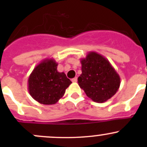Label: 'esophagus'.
Returning <instances> with one entry per match:
<instances>
[{
	"mask_svg": "<svg viewBox=\"0 0 147 147\" xmlns=\"http://www.w3.org/2000/svg\"><path fill=\"white\" fill-rule=\"evenodd\" d=\"M77 81H78V78H75L73 79H72V82H77Z\"/></svg>",
	"mask_w": 147,
	"mask_h": 147,
	"instance_id": "34e87169",
	"label": "esophagus"
}]
</instances>
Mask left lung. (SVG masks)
<instances>
[{"instance_id": "left-lung-1", "label": "left lung", "mask_w": 147, "mask_h": 147, "mask_svg": "<svg viewBox=\"0 0 147 147\" xmlns=\"http://www.w3.org/2000/svg\"><path fill=\"white\" fill-rule=\"evenodd\" d=\"M82 74L78 84L92 101L102 103L113 97L120 86V78L109 60L96 52L80 60Z\"/></svg>"}]
</instances>
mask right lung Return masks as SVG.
Listing matches in <instances>:
<instances>
[{"instance_id": "obj_1", "label": "right lung", "mask_w": 147, "mask_h": 147, "mask_svg": "<svg viewBox=\"0 0 147 147\" xmlns=\"http://www.w3.org/2000/svg\"><path fill=\"white\" fill-rule=\"evenodd\" d=\"M57 63L53 58L42 60L28 78V91L31 97L42 105H54L64 95L72 83L64 72H57Z\"/></svg>"}]
</instances>
